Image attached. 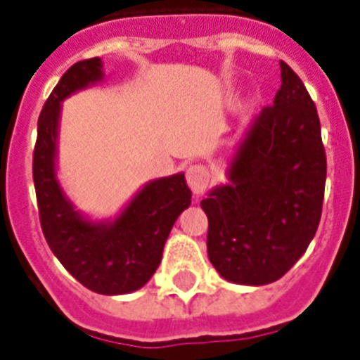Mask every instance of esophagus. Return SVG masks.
Wrapping results in <instances>:
<instances>
[{
	"mask_svg": "<svg viewBox=\"0 0 360 360\" xmlns=\"http://www.w3.org/2000/svg\"><path fill=\"white\" fill-rule=\"evenodd\" d=\"M186 183L194 194H203L209 186V170L203 165H192L186 168Z\"/></svg>",
	"mask_w": 360,
	"mask_h": 360,
	"instance_id": "obj_1",
	"label": "esophagus"
}]
</instances>
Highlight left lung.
<instances>
[{
  "label": "left lung",
  "mask_w": 360,
  "mask_h": 360,
  "mask_svg": "<svg viewBox=\"0 0 360 360\" xmlns=\"http://www.w3.org/2000/svg\"><path fill=\"white\" fill-rule=\"evenodd\" d=\"M226 174L201 200L209 261L236 285L281 279L316 235L327 174L316 107L283 60L274 105L253 118Z\"/></svg>",
  "instance_id": "8db88e82"
}]
</instances>
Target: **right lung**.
Returning a JSON list of instances; mask_svg holds the SVG:
<instances>
[{
	"instance_id": "right-lung-1",
	"label": "right lung",
	"mask_w": 360,
	"mask_h": 360,
	"mask_svg": "<svg viewBox=\"0 0 360 360\" xmlns=\"http://www.w3.org/2000/svg\"><path fill=\"white\" fill-rule=\"evenodd\" d=\"M103 79L99 57L79 60L60 77L38 118L33 179L40 226L53 255L89 290L118 296L150 281L192 192L179 172L146 183L109 220H92L75 209L57 177L60 109L64 99Z\"/></svg>"
}]
</instances>
